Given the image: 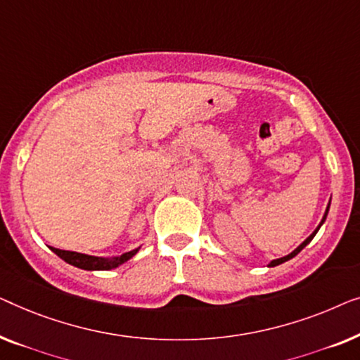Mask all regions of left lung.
Instances as JSON below:
<instances>
[{
    "label": "left lung",
    "mask_w": 360,
    "mask_h": 360,
    "mask_svg": "<svg viewBox=\"0 0 360 360\" xmlns=\"http://www.w3.org/2000/svg\"><path fill=\"white\" fill-rule=\"evenodd\" d=\"M330 204H331V200H330ZM330 204H328V207H326V212H325V215H323V219H321V221H320V225H318V226H316V230H315V231H313V233H311V235H310V236H308V238H307V240H305V241H303L300 246H298V248H295V250H293V251L290 252V255H287V256H283V257H279V259H274V261H271V262H269V267L279 266V264H282V262H285V261H288V259H292V257H295V256L298 255V252H300V251L303 250V248H305V246L308 245V243H310V241L313 240V238H315V235H316V233H318V230H320V229H321V225H323V224H325V220H326V215H328V210H330Z\"/></svg>",
    "instance_id": "1"
}]
</instances>
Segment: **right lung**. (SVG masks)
I'll return each mask as SVG.
<instances>
[{
  "label": "right lung",
  "instance_id": "add662e5",
  "mask_svg": "<svg viewBox=\"0 0 360 360\" xmlns=\"http://www.w3.org/2000/svg\"><path fill=\"white\" fill-rule=\"evenodd\" d=\"M55 255L58 257H62L65 262L72 264L75 267H79V269L84 271H110L115 269V267L122 266L124 262H127L130 257H134L136 252H139L140 248H135L129 252H124V255L115 256V257H98V256H89V255H83V252H77V251H65V250H58V248H52L50 246Z\"/></svg>",
  "mask_w": 360,
  "mask_h": 360
}]
</instances>
